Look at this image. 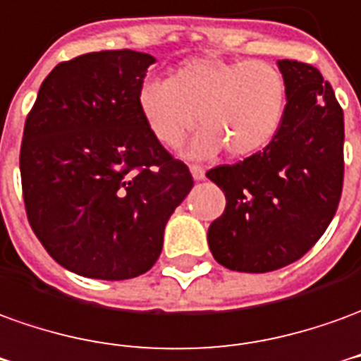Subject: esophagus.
Here are the masks:
<instances>
[{
    "label": "esophagus",
    "mask_w": 361,
    "mask_h": 361,
    "mask_svg": "<svg viewBox=\"0 0 361 361\" xmlns=\"http://www.w3.org/2000/svg\"><path fill=\"white\" fill-rule=\"evenodd\" d=\"M189 170H191V176H193L195 180H203V178H205V168L199 166V164H191Z\"/></svg>",
    "instance_id": "34e87169"
}]
</instances>
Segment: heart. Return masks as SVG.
<instances>
[{
	"label": "heart",
	"mask_w": 361,
	"mask_h": 361,
	"mask_svg": "<svg viewBox=\"0 0 361 361\" xmlns=\"http://www.w3.org/2000/svg\"><path fill=\"white\" fill-rule=\"evenodd\" d=\"M137 105L152 137L170 150L201 125L189 154L209 158L226 148L233 158L264 150L283 123L287 82L268 60L191 58L170 80H145Z\"/></svg>",
	"instance_id": "heart-1"
}]
</instances>
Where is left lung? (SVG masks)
<instances>
[{"instance_id":"left-lung-1","label":"left lung","mask_w":361,"mask_h":361,"mask_svg":"<svg viewBox=\"0 0 361 361\" xmlns=\"http://www.w3.org/2000/svg\"><path fill=\"white\" fill-rule=\"evenodd\" d=\"M287 82L283 123L264 150L211 168L224 213L209 248L224 268L266 274L305 256L336 215L344 185V111L311 64L279 60Z\"/></svg>"}]
</instances>
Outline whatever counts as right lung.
I'll return each instance as SVG.
<instances>
[{
	"label": "right lung",
	"mask_w": 361,
	"mask_h": 361,
	"mask_svg": "<svg viewBox=\"0 0 361 361\" xmlns=\"http://www.w3.org/2000/svg\"><path fill=\"white\" fill-rule=\"evenodd\" d=\"M154 58L102 50L60 62L23 130V201L44 250L78 276L130 279L162 252L193 188L185 164L148 130L137 92Z\"/></svg>",
	"instance_id": "1"
}]
</instances>
